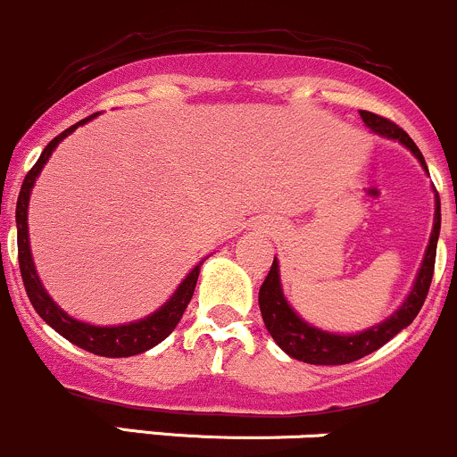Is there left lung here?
<instances>
[{
  "instance_id": "left-lung-1",
  "label": "left lung",
  "mask_w": 457,
  "mask_h": 457,
  "mask_svg": "<svg viewBox=\"0 0 457 457\" xmlns=\"http://www.w3.org/2000/svg\"><path fill=\"white\" fill-rule=\"evenodd\" d=\"M359 115H361L363 124L370 129V133L386 137V140L403 144V146L419 160L422 170L429 175L425 157H422L419 146H416L414 140H411L403 129H398L396 124L390 122V120L381 118V115L377 113L359 112ZM434 199V228H431L429 243H427L425 256H422L419 273H416L414 285H411L410 293H407L403 304L398 306L390 317H386V320L370 326L366 330H359V333H328V330L317 328V326L309 324L304 317L297 315V311L289 304L285 291H282L280 265H278V258H273L271 269H269L265 282H262L261 287V293H258V304H261L262 321H265L273 342L280 345L289 357L297 359V361L313 363V366H342V363H353L357 361V359L374 353V350L381 348L383 344L390 342L394 335H398L403 328H407V326L414 321V317L419 315L422 302H425L427 297V291H429L431 276H434L436 247H438L440 237L438 195H436Z\"/></svg>"
}]
</instances>
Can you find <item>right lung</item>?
Masks as SVG:
<instances>
[{
    "instance_id": "add662e5",
    "label": "right lung",
    "mask_w": 457,
    "mask_h": 457,
    "mask_svg": "<svg viewBox=\"0 0 457 457\" xmlns=\"http://www.w3.org/2000/svg\"><path fill=\"white\" fill-rule=\"evenodd\" d=\"M96 115L80 120V122L71 124L70 129H65L61 136H56L54 140L43 148L41 157L37 160V164L32 166V170L28 172L26 179L21 184V192H19L17 199V247H19V269H21L23 287H26L28 297H30L32 306L46 321L47 326L56 330L59 335H63L67 342H71L79 348L87 350V353L100 354V357H133V354H140L151 350L153 345L164 342L168 335L175 330V326L179 324L181 315H184L186 306L192 300V293H195L196 278H199L201 265H195L190 269L188 276L179 282L175 293L160 306L157 311L148 313L146 317H140L136 321H127V324H115V326H96L89 321L76 320L70 313H65L59 304L50 297V293L43 287L41 278H38L35 261H32L30 252V234H28V205H30V195L35 188L38 175H41L43 166L47 164V160L52 157L54 148L65 140L70 133H74L80 124H87L89 120H94Z\"/></svg>"
}]
</instances>
